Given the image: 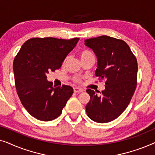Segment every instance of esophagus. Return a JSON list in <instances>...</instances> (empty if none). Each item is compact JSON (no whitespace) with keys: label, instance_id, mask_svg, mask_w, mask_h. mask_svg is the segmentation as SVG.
Masks as SVG:
<instances>
[{"label":"esophagus","instance_id":"1","mask_svg":"<svg viewBox=\"0 0 155 155\" xmlns=\"http://www.w3.org/2000/svg\"><path fill=\"white\" fill-rule=\"evenodd\" d=\"M73 91L75 93H80V92H83V90H82V88H80V87H74Z\"/></svg>","mask_w":155,"mask_h":155}]
</instances>
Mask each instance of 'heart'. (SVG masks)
Listing matches in <instances>:
<instances>
[{
	"instance_id": "1",
	"label": "heart",
	"mask_w": 155,
	"mask_h": 155,
	"mask_svg": "<svg viewBox=\"0 0 155 155\" xmlns=\"http://www.w3.org/2000/svg\"><path fill=\"white\" fill-rule=\"evenodd\" d=\"M90 56H94V55H93L92 53L90 51L83 50L80 53V59H83V58H87V57H90ZM74 81L78 82V83H79V82H80V81H81V80H80L79 78H74Z\"/></svg>"
}]
</instances>
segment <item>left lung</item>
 Instances as JSON below:
<instances>
[{
	"mask_svg": "<svg viewBox=\"0 0 155 155\" xmlns=\"http://www.w3.org/2000/svg\"><path fill=\"white\" fill-rule=\"evenodd\" d=\"M84 44L97 58L95 75L105 80L100 96L87 89L90 100L86 105L88 117L95 122L108 123L118 118L128 107L137 86V62L124 41L109 36L91 38Z\"/></svg>",
	"mask_w": 155,
	"mask_h": 155,
	"instance_id": "obj_1",
	"label": "left lung"
}]
</instances>
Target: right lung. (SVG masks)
I'll return each instance as SVG.
<instances>
[{
	"mask_svg": "<svg viewBox=\"0 0 155 155\" xmlns=\"http://www.w3.org/2000/svg\"><path fill=\"white\" fill-rule=\"evenodd\" d=\"M79 38H31L25 41L13 61L19 98L29 114L42 121L58 117L73 93L72 87H53L46 75L60 68Z\"/></svg>",
	"mask_w": 155,
	"mask_h": 155,
	"instance_id": "obj_1",
	"label": "right lung"
}]
</instances>
